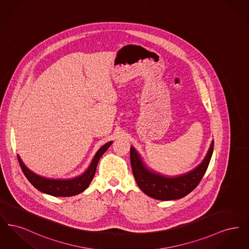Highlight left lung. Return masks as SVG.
I'll use <instances>...</instances> for the list:
<instances>
[{"mask_svg": "<svg viewBox=\"0 0 249 249\" xmlns=\"http://www.w3.org/2000/svg\"><path fill=\"white\" fill-rule=\"evenodd\" d=\"M213 141L200 165L187 174L168 178L158 174L144 165L140 154L130 147V164L138 187L143 193L160 201L178 200L194 190L204 176L213 154Z\"/></svg>", "mask_w": 249, "mask_h": 249, "instance_id": "obj_1", "label": "left lung"}]
</instances>
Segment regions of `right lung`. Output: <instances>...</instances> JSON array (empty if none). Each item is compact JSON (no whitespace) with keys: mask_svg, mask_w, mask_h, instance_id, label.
Masks as SVG:
<instances>
[{"mask_svg":"<svg viewBox=\"0 0 249 249\" xmlns=\"http://www.w3.org/2000/svg\"><path fill=\"white\" fill-rule=\"evenodd\" d=\"M112 144V142H108L105 145H103L98 152L95 154L94 158L90 163L88 170L77 178L71 179H49V178H43L31 170H29L26 166L24 165L20 157L18 155V160L21 170L23 172L24 176L30 181V183L41 192L47 193L52 196L57 197H69L76 194L81 193L86 190L92 178L94 177L97 164L99 162L100 158L107 150V148Z\"/></svg>","mask_w":249,"mask_h":249,"instance_id":"right-lung-1","label":"right lung"}]
</instances>
